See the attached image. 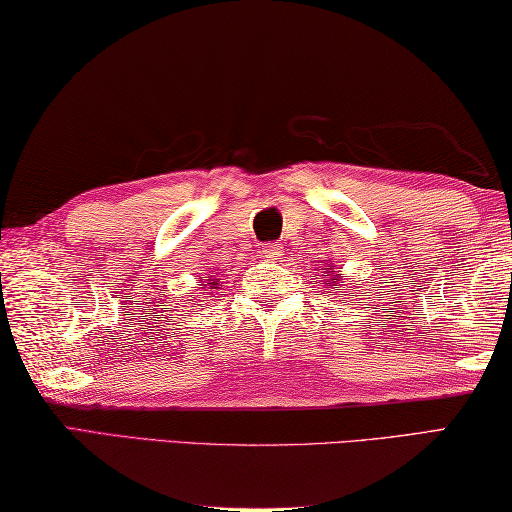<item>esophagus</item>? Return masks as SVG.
Here are the masks:
<instances>
[{
    "mask_svg": "<svg viewBox=\"0 0 512 512\" xmlns=\"http://www.w3.org/2000/svg\"><path fill=\"white\" fill-rule=\"evenodd\" d=\"M261 254H263V258H267V261H279V258L283 256V251H281L279 245H274V242H270V245L263 247Z\"/></svg>",
    "mask_w": 512,
    "mask_h": 512,
    "instance_id": "34e87169",
    "label": "esophagus"
}]
</instances>
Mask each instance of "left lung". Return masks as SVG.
Returning a JSON list of instances; mask_svg holds the SVG:
<instances>
[{"instance_id": "obj_1", "label": "left lung", "mask_w": 512, "mask_h": 512, "mask_svg": "<svg viewBox=\"0 0 512 512\" xmlns=\"http://www.w3.org/2000/svg\"><path fill=\"white\" fill-rule=\"evenodd\" d=\"M324 270H331V265H326ZM322 276H324V281H331V283H338V281H340V276H335V279H326V276H329V272L322 274ZM340 283H342V281H340ZM358 304H360V301H358Z\"/></svg>"}]
</instances>
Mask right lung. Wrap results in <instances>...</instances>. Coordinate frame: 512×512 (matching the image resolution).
Instances as JSON below:
<instances>
[{
	"mask_svg": "<svg viewBox=\"0 0 512 512\" xmlns=\"http://www.w3.org/2000/svg\"><path fill=\"white\" fill-rule=\"evenodd\" d=\"M204 286H206V283H204ZM213 286H217V283H215V281H213V283H211V288H213Z\"/></svg>",
	"mask_w": 512,
	"mask_h": 512,
	"instance_id": "obj_1",
	"label": "right lung"
}]
</instances>
